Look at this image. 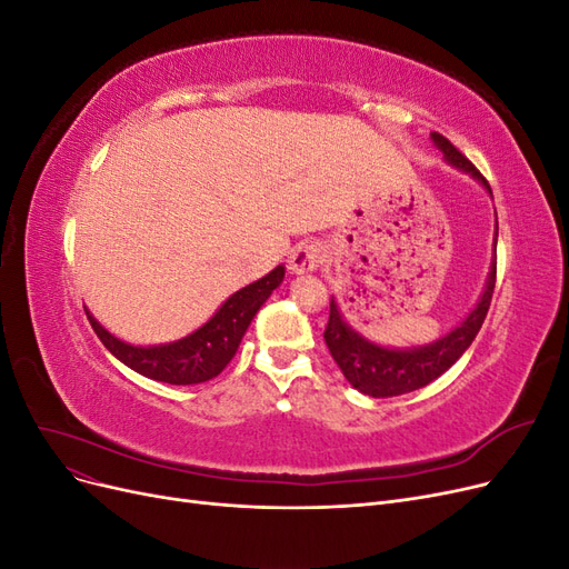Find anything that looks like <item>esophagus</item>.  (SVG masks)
<instances>
[{"mask_svg": "<svg viewBox=\"0 0 569 569\" xmlns=\"http://www.w3.org/2000/svg\"><path fill=\"white\" fill-rule=\"evenodd\" d=\"M325 261V249L318 242H301L299 247L291 249L289 253V270L303 274V272H313L322 266Z\"/></svg>", "mask_w": 569, "mask_h": 569, "instance_id": "obj_1", "label": "esophagus"}]
</instances>
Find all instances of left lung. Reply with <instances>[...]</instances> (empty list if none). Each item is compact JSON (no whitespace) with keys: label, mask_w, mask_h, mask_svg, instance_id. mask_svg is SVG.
I'll list each match as a JSON object with an SVG mask.
<instances>
[{"label":"left lung","mask_w":569,"mask_h":569,"mask_svg":"<svg viewBox=\"0 0 569 569\" xmlns=\"http://www.w3.org/2000/svg\"><path fill=\"white\" fill-rule=\"evenodd\" d=\"M435 144L441 149L443 159L451 166L470 173L477 182L485 184L491 194V187L487 178L462 157V153L446 140L443 134L432 132ZM496 237H498V220H496ZM496 287V256L489 270V278L485 284V291L477 301V306L470 311L458 327L441 339L427 343V347L418 349H387L377 347V343L368 341L363 335H358L353 327L341 318L337 301H330V320L325 327V343L330 349L335 363L347 377L349 385L358 391H363L372 399H387V396H401L408 391H416L429 382H435L439 375L449 370L456 360L468 351L470 343L475 341L481 322H485L491 297Z\"/></svg>","instance_id":"left-lung-1"}]
</instances>
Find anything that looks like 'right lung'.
I'll return each mask as SVG.
<instances>
[{
    "mask_svg": "<svg viewBox=\"0 0 569 569\" xmlns=\"http://www.w3.org/2000/svg\"><path fill=\"white\" fill-rule=\"evenodd\" d=\"M284 278V266H278L270 270L266 278L247 284L244 289L234 291V295L222 303L216 316L201 325L197 332L187 335L178 341L159 343V347H132V343L120 341L111 332L101 327L90 311L88 320L92 325L94 335L101 339V343L130 370L140 372L149 380L166 382V385H199L209 382L216 375L222 372L232 356L239 349L247 327L251 325L258 308L266 303V299L272 295V289H278Z\"/></svg>",
    "mask_w": 569,
    "mask_h": 569,
    "instance_id": "obj_1",
    "label": "right lung"
}]
</instances>
